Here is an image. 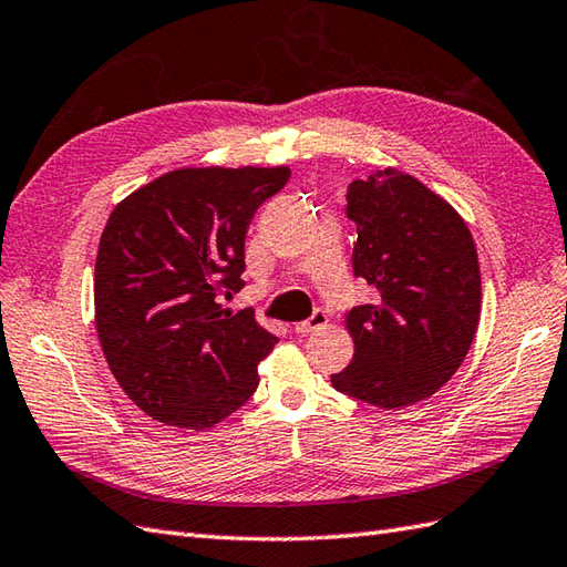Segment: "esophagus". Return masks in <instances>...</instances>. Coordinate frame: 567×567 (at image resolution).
<instances>
[{
	"instance_id": "obj_1",
	"label": "esophagus",
	"mask_w": 567,
	"mask_h": 567,
	"mask_svg": "<svg viewBox=\"0 0 567 567\" xmlns=\"http://www.w3.org/2000/svg\"><path fill=\"white\" fill-rule=\"evenodd\" d=\"M328 323V316H326V311H321V309H316L313 313H311V319H307V321H299V323H295V331L299 333V336H307V333H313V331H319V328H323Z\"/></svg>"
}]
</instances>
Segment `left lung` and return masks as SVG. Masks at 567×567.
Wrapping results in <instances>:
<instances>
[{
	"mask_svg": "<svg viewBox=\"0 0 567 567\" xmlns=\"http://www.w3.org/2000/svg\"><path fill=\"white\" fill-rule=\"evenodd\" d=\"M348 217L358 224L354 275L379 297L348 311L354 354L331 381L386 411L413 405L456 374L476 338V244L444 197L391 166L350 183Z\"/></svg>",
	"mask_w": 567,
	"mask_h": 567,
	"instance_id": "obj_1",
	"label": "left lung"
}]
</instances>
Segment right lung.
Instances as JSON below:
<instances>
[{
	"mask_svg": "<svg viewBox=\"0 0 567 567\" xmlns=\"http://www.w3.org/2000/svg\"><path fill=\"white\" fill-rule=\"evenodd\" d=\"M287 166H186L115 205L99 241L94 307L117 384L164 425L209 430L254 396L258 364L278 343L239 292L244 241Z\"/></svg>",
	"mask_w": 567,
	"mask_h": 567,
	"instance_id": "obj_1",
	"label": "right lung"
}]
</instances>
